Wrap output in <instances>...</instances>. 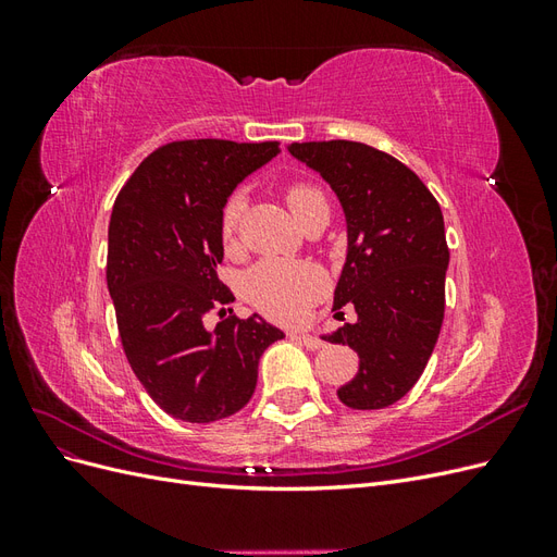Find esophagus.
<instances>
[{"label": "esophagus", "instance_id": "34e87169", "mask_svg": "<svg viewBox=\"0 0 557 557\" xmlns=\"http://www.w3.org/2000/svg\"><path fill=\"white\" fill-rule=\"evenodd\" d=\"M293 336H295V339H297L299 344H305L309 350H318V348H323V346H325L323 342L318 339L315 334H309V332H295Z\"/></svg>", "mask_w": 557, "mask_h": 557}]
</instances>
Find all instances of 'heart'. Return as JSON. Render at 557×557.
Masks as SVG:
<instances>
[{
	"mask_svg": "<svg viewBox=\"0 0 557 557\" xmlns=\"http://www.w3.org/2000/svg\"><path fill=\"white\" fill-rule=\"evenodd\" d=\"M285 201L295 221L313 207L327 205L325 195L313 183H293L285 190ZM244 209V197L234 195L223 209V239L232 242ZM325 276L307 260H264L246 276V295L264 315L276 320H295L307 311L311 301L323 293Z\"/></svg>",
	"mask_w": 557,
	"mask_h": 557,
	"instance_id": "b5f03b06",
	"label": "heart"
}]
</instances>
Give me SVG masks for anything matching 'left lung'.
<instances>
[{"label":"left lung","mask_w":557,"mask_h":557,"mask_svg":"<svg viewBox=\"0 0 557 557\" xmlns=\"http://www.w3.org/2000/svg\"><path fill=\"white\" fill-rule=\"evenodd\" d=\"M288 150L330 183L346 215L348 250L332 309L352 307L356 320L323 339L350 346L360 369L336 395L350 409H385L416 385L440 339L450 258L442 209L407 164L367 144Z\"/></svg>","instance_id":"1"}]
</instances>
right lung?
I'll list each match as a JSON object with an SVG mask.
<instances>
[{
	"instance_id": "right-lung-1",
	"label": "right lung",
	"mask_w": 557,
	"mask_h": 557,
	"mask_svg": "<svg viewBox=\"0 0 557 557\" xmlns=\"http://www.w3.org/2000/svg\"><path fill=\"white\" fill-rule=\"evenodd\" d=\"M278 153L276 141H172L115 197L107 285L123 350L158 407L185 423L244 409L260 356L285 336L258 313L205 325L211 309L234 301L218 278L227 197Z\"/></svg>"
}]
</instances>
